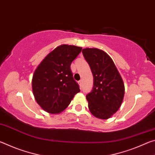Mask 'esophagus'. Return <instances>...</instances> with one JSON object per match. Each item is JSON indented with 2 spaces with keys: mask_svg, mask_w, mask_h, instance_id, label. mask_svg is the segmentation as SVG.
<instances>
[{
  "mask_svg": "<svg viewBox=\"0 0 155 155\" xmlns=\"http://www.w3.org/2000/svg\"><path fill=\"white\" fill-rule=\"evenodd\" d=\"M78 84H79V85H80V86L82 85V84H83V81H82V80H80L79 81H78Z\"/></svg>",
  "mask_w": 155,
  "mask_h": 155,
  "instance_id": "esophagus-1",
  "label": "esophagus"
}]
</instances>
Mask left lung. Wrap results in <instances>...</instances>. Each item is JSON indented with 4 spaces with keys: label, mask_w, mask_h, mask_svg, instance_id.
Listing matches in <instances>:
<instances>
[{
    "label": "left lung",
    "mask_w": 155,
    "mask_h": 155,
    "mask_svg": "<svg viewBox=\"0 0 155 155\" xmlns=\"http://www.w3.org/2000/svg\"><path fill=\"white\" fill-rule=\"evenodd\" d=\"M94 77V87L86 96L88 107L94 116L107 120L120 109L124 96V84L114 61L98 48L83 49Z\"/></svg>",
    "instance_id": "1"
}]
</instances>
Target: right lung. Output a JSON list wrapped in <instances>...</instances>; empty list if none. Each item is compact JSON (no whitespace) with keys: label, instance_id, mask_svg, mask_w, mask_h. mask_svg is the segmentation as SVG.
Here are the masks:
<instances>
[{"label":"right lung","instance_id":"1","mask_svg":"<svg viewBox=\"0 0 155 155\" xmlns=\"http://www.w3.org/2000/svg\"><path fill=\"white\" fill-rule=\"evenodd\" d=\"M82 51L81 47L62 44L44 58L33 73L32 90L44 111L57 114L67 108L80 91L73 78L70 65Z\"/></svg>","mask_w":155,"mask_h":155}]
</instances>
